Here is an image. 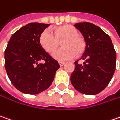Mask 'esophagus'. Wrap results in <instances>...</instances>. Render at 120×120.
I'll return each instance as SVG.
<instances>
[{"mask_svg":"<svg viewBox=\"0 0 120 120\" xmlns=\"http://www.w3.org/2000/svg\"><path fill=\"white\" fill-rule=\"evenodd\" d=\"M58 63H59V64H60V67H62L64 64H65V62H62V61H60V62H58Z\"/></svg>","mask_w":120,"mask_h":120,"instance_id":"1","label":"esophagus"}]
</instances>
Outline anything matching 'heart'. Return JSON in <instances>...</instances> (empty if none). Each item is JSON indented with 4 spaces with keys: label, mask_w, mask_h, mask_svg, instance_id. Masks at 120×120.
Listing matches in <instances>:
<instances>
[{
    "label": "heart",
    "mask_w": 120,
    "mask_h": 120,
    "mask_svg": "<svg viewBox=\"0 0 120 120\" xmlns=\"http://www.w3.org/2000/svg\"><path fill=\"white\" fill-rule=\"evenodd\" d=\"M64 39V48L56 49L51 56L58 60L64 61L73 59L76 55H81L86 48L84 39L79 36V31L72 25H63L58 27L55 34L51 29H45L40 36V43L42 48L48 52H52L59 45L60 40Z\"/></svg>",
    "instance_id": "b5f03b06"
}]
</instances>
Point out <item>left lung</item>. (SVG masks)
<instances>
[{
  "mask_svg": "<svg viewBox=\"0 0 120 120\" xmlns=\"http://www.w3.org/2000/svg\"><path fill=\"white\" fill-rule=\"evenodd\" d=\"M82 34L86 48L81 64L74 62L75 69L71 75L73 86L85 95H96L107 86L115 70L116 52L111 39L103 30L91 22L74 25Z\"/></svg>",
  "mask_w": 120,
  "mask_h": 120,
  "instance_id": "obj_1",
  "label": "left lung"
}]
</instances>
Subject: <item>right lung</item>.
<instances>
[{
    "label": "right lung",
    "mask_w": 120,
    "mask_h": 120,
    "mask_svg": "<svg viewBox=\"0 0 120 120\" xmlns=\"http://www.w3.org/2000/svg\"><path fill=\"white\" fill-rule=\"evenodd\" d=\"M49 24L31 22L16 31L5 51V67L8 77L20 92L35 95L47 89L60 68L40 43L41 33ZM45 60V63L39 62Z\"/></svg>",
    "instance_id": "add662e5"
}]
</instances>
